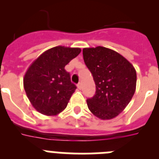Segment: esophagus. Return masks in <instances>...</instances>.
Listing matches in <instances>:
<instances>
[{"mask_svg": "<svg viewBox=\"0 0 159 159\" xmlns=\"http://www.w3.org/2000/svg\"><path fill=\"white\" fill-rule=\"evenodd\" d=\"M77 88H78L79 89H81V88H82V84H81V83H79V84H77Z\"/></svg>", "mask_w": 159, "mask_h": 159, "instance_id": "34e87169", "label": "esophagus"}]
</instances>
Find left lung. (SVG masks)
Returning a JSON list of instances; mask_svg holds the SVG:
<instances>
[{"label":"left lung","mask_w":159,"mask_h":159,"mask_svg":"<svg viewBox=\"0 0 159 159\" xmlns=\"http://www.w3.org/2000/svg\"><path fill=\"white\" fill-rule=\"evenodd\" d=\"M83 56L96 88L95 95L87 99L88 109L102 120L116 117L135 92L137 75L134 66L117 52L102 46L85 48Z\"/></svg>","instance_id":"1"}]
</instances>
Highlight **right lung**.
I'll return each mask as SVG.
<instances>
[{"label":"right lung","mask_w":159,"mask_h":159,"mask_svg":"<svg viewBox=\"0 0 159 159\" xmlns=\"http://www.w3.org/2000/svg\"><path fill=\"white\" fill-rule=\"evenodd\" d=\"M80 52V48L57 46L42 53L29 66L24 76V88L38 112L54 116L65 109L76 86L64 67Z\"/></svg>","instance_id":"right-lung-1"}]
</instances>
